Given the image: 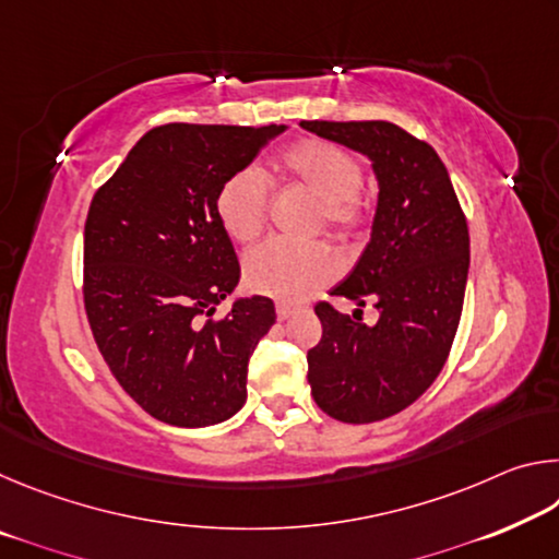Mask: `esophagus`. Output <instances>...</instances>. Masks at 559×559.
<instances>
[{
    "label": "esophagus",
    "mask_w": 559,
    "mask_h": 559,
    "mask_svg": "<svg viewBox=\"0 0 559 559\" xmlns=\"http://www.w3.org/2000/svg\"><path fill=\"white\" fill-rule=\"evenodd\" d=\"M296 306H290V302H278L276 306V316H278V320H288L293 313H296Z\"/></svg>",
    "instance_id": "34e87169"
}]
</instances>
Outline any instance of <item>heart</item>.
<instances>
[{"label": "heart", "mask_w": 559, "mask_h": 559, "mask_svg": "<svg viewBox=\"0 0 559 559\" xmlns=\"http://www.w3.org/2000/svg\"><path fill=\"white\" fill-rule=\"evenodd\" d=\"M283 182L318 202V226L323 224L340 241L359 231L367 204L359 194L362 167L340 145L308 138L290 145L278 159ZM222 229L236 243L257 241L269 216V182L257 167H243L222 182L214 197ZM335 278V259L323 243H263L243 261V283L253 293L283 302L313 296Z\"/></svg>", "instance_id": "1"}]
</instances>
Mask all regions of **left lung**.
<instances>
[{"label":"left lung","instance_id":"obj_1","mask_svg":"<svg viewBox=\"0 0 559 559\" xmlns=\"http://www.w3.org/2000/svg\"><path fill=\"white\" fill-rule=\"evenodd\" d=\"M300 128L370 157L380 185L370 243L330 296L374 301L381 320L365 326L356 310L349 318L318 302L323 337L308 349L320 409L345 424L380 421L419 400L447 362L466 293L468 224L437 150L394 122Z\"/></svg>","mask_w":559,"mask_h":559}]
</instances>
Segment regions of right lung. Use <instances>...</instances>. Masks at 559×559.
I'll list each match as a JSON object with an SVG mask.
<instances>
[{
    "instance_id": "obj_1",
    "label": "right lung",
    "mask_w": 559,
    "mask_h": 559,
    "mask_svg": "<svg viewBox=\"0 0 559 559\" xmlns=\"http://www.w3.org/2000/svg\"><path fill=\"white\" fill-rule=\"evenodd\" d=\"M283 130L167 122L138 140L91 202L83 302L93 337L122 390L173 427L239 412L249 357L276 323L263 296L212 318L241 276L214 197Z\"/></svg>"
}]
</instances>
